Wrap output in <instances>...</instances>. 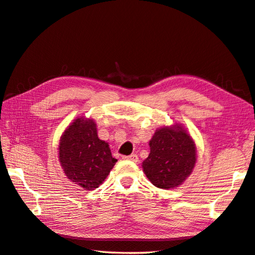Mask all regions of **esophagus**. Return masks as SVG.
Instances as JSON below:
<instances>
[{
  "mask_svg": "<svg viewBox=\"0 0 255 255\" xmlns=\"http://www.w3.org/2000/svg\"><path fill=\"white\" fill-rule=\"evenodd\" d=\"M124 159H127V160H130V161H133V162H137L138 161V156L137 154H130V156H125L123 157Z\"/></svg>",
  "mask_w": 255,
  "mask_h": 255,
  "instance_id": "obj_1",
  "label": "esophagus"
}]
</instances>
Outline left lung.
Here are the masks:
<instances>
[{
  "label": "left lung",
  "mask_w": 255,
  "mask_h": 255,
  "mask_svg": "<svg viewBox=\"0 0 255 255\" xmlns=\"http://www.w3.org/2000/svg\"><path fill=\"white\" fill-rule=\"evenodd\" d=\"M150 153L142 161L146 177L154 187L174 189L186 181L197 162V147L180 124L158 128L149 141Z\"/></svg>",
  "instance_id": "left-lung-1"
}]
</instances>
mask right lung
<instances>
[{
  "label": "right lung",
  "instance_id": "1",
  "mask_svg": "<svg viewBox=\"0 0 255 255\" xmlns=\"http://www.w3.org/2000/svg\"><path fill=\"white\" fill-rule=\"evenodd\" d=\"M58 160L65 176L85 190L98 188L114 168L108 142L101 140L94 119L77 117L59 139Z\"/></svg>",
  "mask_w": 255,
  "mask_h": 255
}]
</instances>
